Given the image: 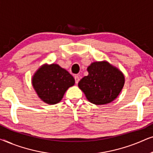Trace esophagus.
<instances>
[{"mask_svg": "<svg viewBox=\"0 0 153 153\" xmlns=\"http://www.w3.org/2000/svg\"><path fill=\"white\" fill-rule=\"evenodd\" d=\"M74 79H75V83H76V84H78L79 80H80V79H79V76L78 75H76V76H74Z\"/></svg>", "mask_w": 153, "mask_h": 153, "instance_id": "obj_1", "label": "esophagus"}]
</instances>
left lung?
I'll list each match as a JSON object with an SVG mask.
<instances>
[{
    "label": "left lung",
    "mask_w": 153,
    "mask_h": 153,
    "mask_svg": "<svg viewBox=\"0 0 153 153\" xmlns=\"http://www.w3.org/2000/svg\"><path fill=\"white\" fill-rule=\"evenodd\" d=\"M87 70L88 75L78 83L87 100L96 105L114 101L124 86L125 76L122 72L106 61L94 62Z\"/></svg>",
    "instance_id": "8db88e82"
}]
</instances>
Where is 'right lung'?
I'll return each instance as SVG.
<instances>
[{
	"instance_id": "1",
	"label": "right lung",
	"mask_w": 153,
	"mask_h": 153,
	"mask_svg": "<svg viewBox=\"0 0 153 153\" xmlns=\"http://www.w3.org/2000/svg\"><path fill=\"white\" fill-rule=\"evenodd\" d=\"M74 83V77L57 64L43 65L32 79L33 86L38 97L49 104L60 102L67 90Z\"/></svg>"
}]
</instances>
